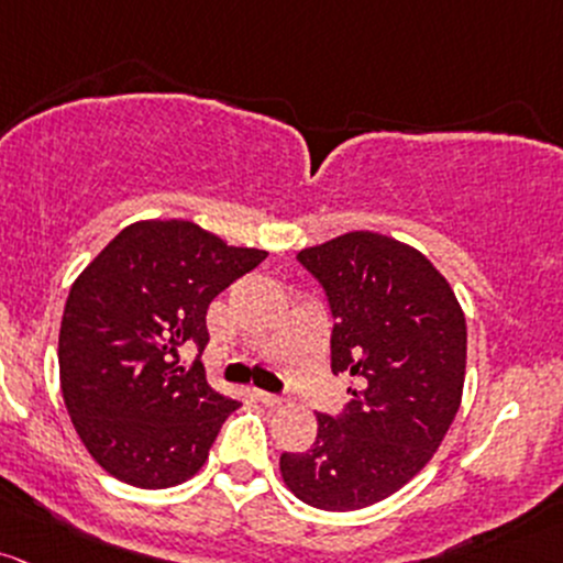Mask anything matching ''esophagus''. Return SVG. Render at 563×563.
Segmentation results:
<instances>
[{"instance_id": "34e87169", "label": "esophagus", "mask_w": 563, "mask_h": 563, "mask_svg": "<svg viewBox=\"0 0 563 563\" xmlns=\"http://www.w3.org/2000/svg\"><path fill=\"white\" fill-rule=\"evenodd\" d=\"M253 398L262 400L264 406H280L283 404V395H275V393H267V390H253Z\"/></svg>"}]
</instances>
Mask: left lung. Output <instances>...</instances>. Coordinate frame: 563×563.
<instances>
[{
  "mask_svg": "<svg viewBox=\"0 0 563 563\" xmlns=\"http://www.w3.org/2000/svg\"><path fill=\"white\" fill-rule=\"evenodd\" d=\"M296 258L329 299L331 372L355 387L342 413H318L312 446L283 454L280 473L312 508L361 510L409 484L452 428L465 312L430 258L387 234H339Z\"/></svg>",
  "mask_w": 563,
  "mask_h": 563,
  "instance_id": "left-lung-1",
  "label": "left lung"
}]
</instances>
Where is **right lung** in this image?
I'll return each instance as SVG.
<instances>
[{"label": "right lung", "instance_id": "add662e5", "mask_svg": "<svg viewBox=\"0 0 563 563\" xmlns=\"http://www.w3.org/2000/svg\"><path fill=\"white\" fill-rule=\"evenodd\" d=\"M267 251L234 249L191 221H135L74 280L58 336L60 390L92 460L139 489L184 484L240 400L216 393L200 357L208 305Z\"/></svg>", "mask_w": 563, "mask_h": 563}]
</instances>
